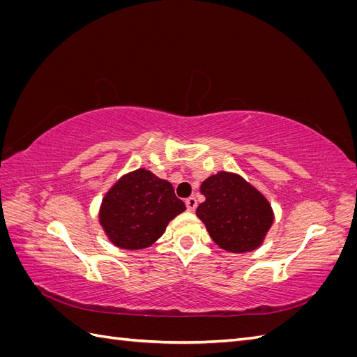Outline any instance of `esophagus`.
<instances>
[{
    "mask_svg": "<svg viewBox=\"0 0 357 357\" xmlns=\"http://www.w3.org/2000/svg\"><path fill=\"white\" fill-rule=\"evenodd\" d=\"M197 205H198V201H197V198L190 197V198H188V199H186V208H188L189 211H195Z\"/></svg>",
    "mask_w": 357,
    "mask_h": 357,
    "instance_id": "obj_1",
    "label": "esophagus"
}]
</instances>
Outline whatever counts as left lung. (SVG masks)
Here are the masks:
<instances>
[{
  "label": "left lung",
  "mask_w": 357,
  "mask_h": 357,
  "mask_svg": "<svg viewBox=\"0 0 357 357\" xmlns=\"http://www.w3.org/2000/svg\"><path fill=\"white\" fill-rule=\"evenodd\" d=\"M201 193L205 201L197 215L215 244L232 253L261 245L273 225V210L255 188L238 176L219 172L202 183Z\"/></svg>",
  "instance_id": "left-lung-1"
}]
</instances>
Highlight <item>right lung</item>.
Instances as JSON below:
<instances>
[{"label":"right lung","mask_w":357,"mask_h":357,"mask_svg":"<svg viewBox=\"0 0 357 357\" xmlns=\"http://www.w3.org/2000/svg\"><path fill=\"white\" fill-rule=\"evenodd\" d=\"M185 210L171 183L150 171L138 169L125 176L107 193L100 222L114 245L138 250L153 244L169 220Z\"/></svg>","instance_id":"add662e5"}]
</instances>
